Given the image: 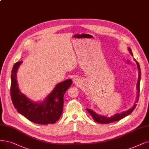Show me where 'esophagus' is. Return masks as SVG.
I'll return each mask as SVG.
<instances>
[{"label": "esophagus", "instance_id": "34e87169", "mask_svg": "<svg viewBox=\"0 0 149 149\" xmlns=\"http://www.w3.org/2000/svg\"><path fill=\"white\" fill-rule=\"evenodd\" d=\"M73 82L75 84H79L81 81H80V79H79V78H76L74 79Z\"/></svg>", "mask_w": 149, "mask_h": 149}]
</instances>
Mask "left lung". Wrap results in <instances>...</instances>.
I'll list each match as a JSON object with an SVG mask.
<instances>
[{
    "instance_id": "obj_1",
    "label": "left lung",
    "mask_w": 149,
    "mask_h": 149,
    "mask_svg": "<svg viewBox=\"0 0 149 149\" xmlns=\"http://www.w3.org/2000/svg\"><path fill=\"white\" fill-rule=\"evenodd\" d=\"M128 50L129 52L130 53V54L132 56H133V53L132 51V49H130V47H128ZM134 61L136 62L137 64V67H138V82H137V84H136V89H137V97H136V100L135 101V103L133 104V106L130 108L129 109L125 111H123L120 113H117V114H114V116H112L111 117H108V116H102V115H100L98 114L97 112H95L94 111L91 109H86L87 111L88 112L89 114H90L93 119L97 123H109L113 122L115 121H118L122 118L125 117L126 116H128L131 113L133 112V111L134 109L136 106V103L138 102L139 100V86H140V81H141V69H140V66L138 63V62L136 61V59L134 58Z\"/></svg>"
}]
</instances>
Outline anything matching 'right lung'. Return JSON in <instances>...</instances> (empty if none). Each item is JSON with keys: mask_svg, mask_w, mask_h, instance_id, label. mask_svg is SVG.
Here are the masks:
<instances>
[{"mask_svg": "<svg viewBox=\"0 0 149 149\" xmlns=\"http://www.w3.org/2000/svg\"><path fill=\"white\" fill-rule=\"evenodd\" d=\"M22 63L16 62L11 71L10 93L15 108L32 122L41 125L54 123L62 114L64 94L72 84V80L58 83L43 101L33 102L19 88L17 72Z\"/></svg>", "mask_w": 149, "mask_h": 149, "instance_id": "1", "label": "right lung"}]
</instances>
